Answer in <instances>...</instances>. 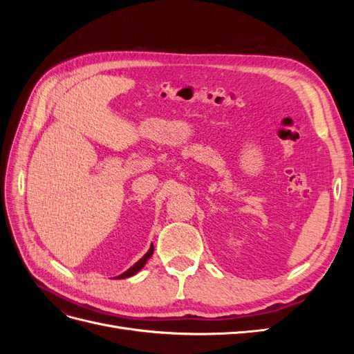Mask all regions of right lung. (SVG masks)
Returning a JSON list of instances; mask_svg holds the SVG:
<instances>
[{
	"label": "right lung",
	"instance_id": "add662e5",
	"mask_svg": "<svg viewBox=\"0 0 354 354\" xmlns=\"http://www.w3.org/2000/svg\"><path fill=\"white\" fill-rule=\"evenodd\" d=\"M152 254H153V245H151V248H149V251L142 257L140 260H138L136 264H133L130 269H128L127 272H124L122 274H120V276H116V279H125V277H130V276H134L137 272H140L143 267H145V264H146V261L151 259L152 257Z\"/></svg>",
	"mask_w": 354,
	"mask_h": 354
}]
</instances>
